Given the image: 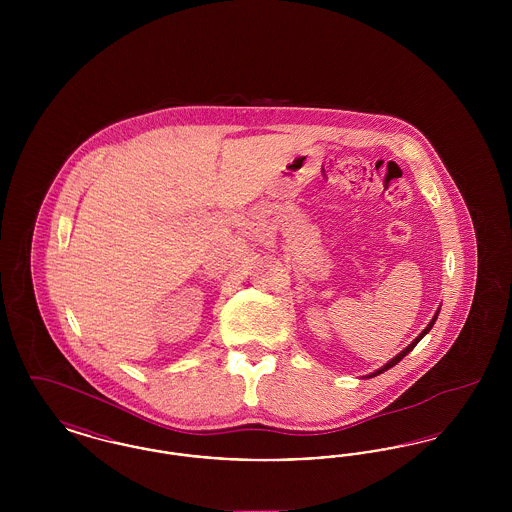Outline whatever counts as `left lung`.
I'll return each mask as SVG.
<instances>
[{"mask_svg":"<svg viewBox=\"0 0 512 512\" xmlns=\"http://www.w3.org/2000/svg\"><path fill=\"white\" fill-rule=\"evenodd\" d=\"M438 315H439V311H436V315H434V318H432V320H430V324H428V326H426V328H424V330H422V332H420V334H418V336H416V338H414L413 343H409V345H407V347H405V349H403V351H401V353H399V355H397V357H393V359H391L390 363H386V365L382 366V368H380V370H376V372H372V374H370V376H368V378H372V376H378V374H382V372H386V370H390L391 366L397 365V363H399V361H401V359H403V357H405V355H409V353H411V351H413L414 347H416V343H418V341L422 340V338H424V336H426V334H428V332H430V330H432V326H434V322H436V318H438Z\"/></svg>","mask_w":512,"mask_h":512,"instance_id":"8db88e82","label":"left lung"}]
</instances>
